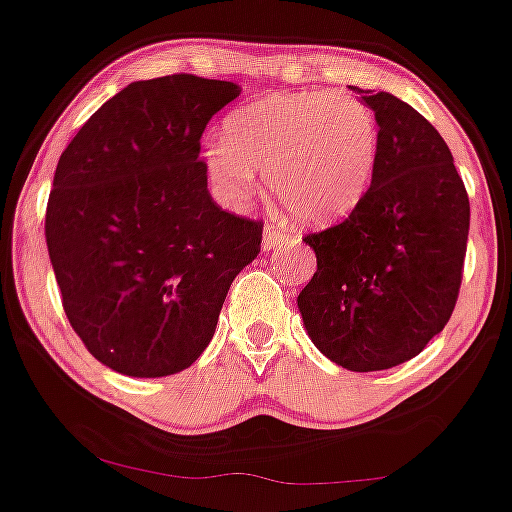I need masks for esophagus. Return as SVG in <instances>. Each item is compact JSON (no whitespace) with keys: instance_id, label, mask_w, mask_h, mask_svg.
<instances>
[{"instance_id":"34e87169","label":"esophagus","mask_w":512,"mask_h":512,"mask_svg":"<svg viewBox=\"0 0 512 512\" xmlns=\"http://www.w3.org/2000/svg\"><path fill=\"white\" fill-rule=\"evenodd\" d=\"M283 243H288V233L286 231L279 229V226H274V224L264 226V233H262V250L264 252L274 250L276 245H283Z\"/></svg>"}]
</instances>
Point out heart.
I'll return each instance as SVG.
<instances>
[{
    "label": "heart",
    "instance_id": "obj_1",
    "mask_svg": "<svg viewBox=\"0 0 512 512\" xmlns=\"http://www.w3.org/2000/svg\"><path fill=\"white\" fill-rule=\"evenodd\" d=\"M379 126L348 92L300 90L255 100L224 121V143L202 152L224 205H248L257 174L295 221L329 226L353 214L374 181Z\"/></svg>",
    "mask_w": 512,
    "mask_h": 512
}]
</instances>
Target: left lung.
Wrapping results in <instances>:
<instances>
[{
  "label": "left lung",
  "mask_w": 512,
  "mask_h": 512,
  "mask_svg": "<svg viewBox=\"0 0 512 512\" xmlns=\"http://www.w3.org/2000/svg\"><path fill=\"white\" fill-rule=\"evenodd\" d=\"M353 90L377 119V171L346 221L305 238L317 272L298 310L331 362L379 372L420 355L451 319L470 200L432 123L391 92Z\"/></svg>",
  "instance_id": "1"
}]
</instances>
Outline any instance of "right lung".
I'll use <instances>...</instances> for the list:
<instances>
[{"instance_id":"right-lung-1","label":"right lung","mask_w":512,"mask_h":512,"mask_svg":"<svg viewBox=\"0 0 512 512\" xmlns=\"http://www.w3.org/2000/svg\"><path fill=\"white\" fill-rule=\"evenodd\" d=\"M229 80H135L61 152L45 236L61 305L92 357L126 377L193 365L262 221L224 212L207 190L200 138L236 100Z\"/></svg>"}]
</instances>
